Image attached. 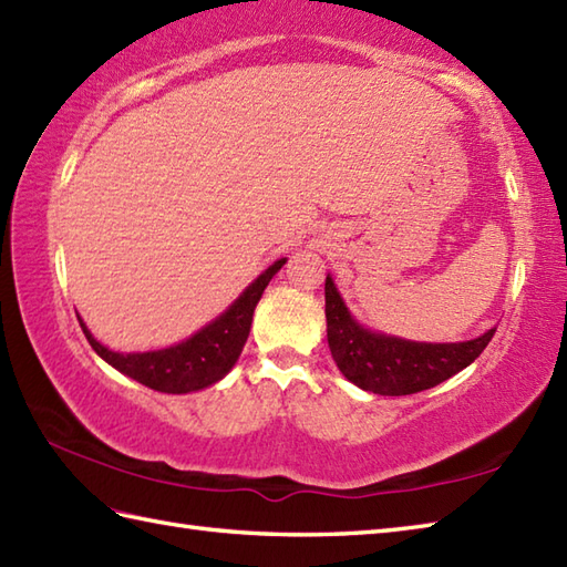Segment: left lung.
Masks as SVG:
<instances>
[{
  "instance_id": "8db88e82",
  "label": "left lung",
  "mask_w": 567,
  "mask_h": 567,
  "mask_svg": "<svg viewBox=\"0 0 567 567\" xmlns=\"http://www.w3.org/2000/svg\"><path fill=\"white\" fill-rule=\"evenodd\" d=\"M328 348L354 386L379 396H408L442 384L468 367L491 343L495 328L466 343H413L374 333L352 319L338 289L326 278Z\"/></svg>"
}]
</instances>
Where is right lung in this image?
I'll return each instance as SVG.
<instances>
[{
  "instance_id": "right-lung-1",
  "label": "right lung",
  "mask_w": 567,
  "mask_h": 567,
  "mask_svg": "<svg viewBox=\"0 0 567 567\" xmlns=\"http://www.w3.org/2000/svg\"><path fill=\"white\" fill-rule=\"evenodd\" d=\"M285 266V258L275 260L272 266L260 272L258 278L244 289V295L224 311L213 323L200 328L195 336L183 340L178 346H171L154 352H113L89 333L84 321L79 319V326L89 340V346L96 350L117 372L127 374L140 384L150 386L162 393H188L213 386L227 374L239 360V354L246 346L248 331H251L254 309L262 297V289L268 287L272 275Z\"/></svg>"
}]
</instances>
